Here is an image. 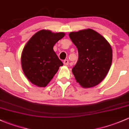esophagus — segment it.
Returning a JSON list of instances; mask_svg holds the SVG:
<instances>
[{"mask_svg":"<svg viewBox=\"0 0 129 129\" xmlns=\"http://www.w3.org/2000/svg\"><path fill=\"white\" fill-rule=\"evenodd\" d=\"M63 63H64V65H68L69 64V61L68 59H64V61H63Z\"/></svg>","mask_w":129,"mask_h":129,"instance_id":"obj_1","label":"esophagus"}]
</instances>
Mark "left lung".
<instances>
[{
	"label": "left lung",
	"instance_id": "left-lung-1",
	"mask_svg": "<svg viewBox=\"0 0 129 129\" xmlns=\"http://www.w3.org/2000/svg\"><path fill=\"white\" fill-rule=\"evenodd\" d=\"M78 48V59L72 72L82 87H91L100 83L109 72L112 50L107 40L92 29L69 34Z\"/></svg>",
	"mask_w": 129,
	"mask_h": 129
}]
</instances>
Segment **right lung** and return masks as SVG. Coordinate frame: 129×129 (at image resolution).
Returning a JSON list of instances; mask_svg holds the SVG:
<instances>
[{
  "label": "right lung",
  "mask_w": 129,
  "mask_h": 129,
  "mask_svg": "<svg viewBox=\"0 0 129 129\" xmlns=\"http://www.w3.org/2000/svg\"><path fill=\"white\" fill-rule=\"evenodd\" d=\"M65 34L50 30L38 31L29 40L22 51L21 63L28 80L39 87H45L63 63L53 50V46Z\"/></svg>",
  "instance_id": "right-lung-1"
}]
</instances>
